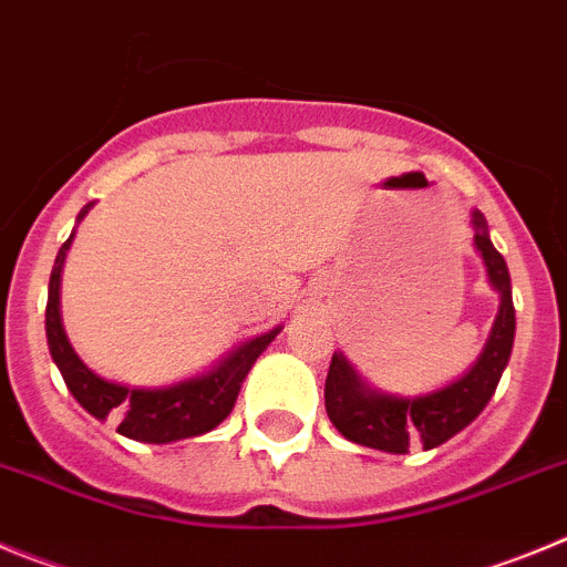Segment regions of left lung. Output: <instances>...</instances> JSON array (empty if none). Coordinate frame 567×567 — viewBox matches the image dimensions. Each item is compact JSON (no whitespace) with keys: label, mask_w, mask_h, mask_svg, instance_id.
<instances>
[{"label":"left lung","mask_w":567,"mask_h":567,"mask_svg":"<svg viewBox=\"0 0 567 567\" xmlns=\"http://www.w3.org/2000/svg\"><path fill=\"white\" fill-rule=\"evenodd\" d=\"M472 231L474 251L481 254L486 265L488 285L499 293V308L483 353L461 379L423 395H395V392L375 390L341 350L333 353L324 381V410L347 441L390 455H406L410 443L415 441L423 449H435L466 430L492 401L514 347L512 277L506 259L499 257L488 237L486 217L477 208L472 212Z\"/></svg>","instance_id":"8db88e82"}]
</instances>
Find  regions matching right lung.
Here are the masks:
<instances>
[{"label": "right lung", "mask_w": 567, "mask_h": 567, "mask_svg": "<svg viewBox=\"0 0 567 567\" xmlns=\"http://www.w3.org/2000/svg\"><path fill=\"white\" fill-rule=\"evenodd\" d=\"M93 203L81 208L79 220L86 217ZM75 231L59 248L53 274H50L48 288V313H44V328H48V347L59 367L61 379L73 392V398L86 412L99 421L115 417L118 432L130 441L141 443H175L186 437H200L220 426L231 415L237 404L239 386L251 372L254 361L259 359L265 347L277 339L282 328H274L268 333H259L254 339L237 344L228 355H223L206 372H197L192 379L175 381L166 386H130L118 381L101 379L99 372L90 370L79 353L70 344L64 324H61V271L73 246Z\"/></svg>", "instance_id": "obj_1"}]
</instances>
